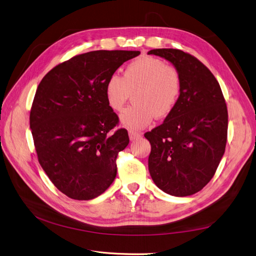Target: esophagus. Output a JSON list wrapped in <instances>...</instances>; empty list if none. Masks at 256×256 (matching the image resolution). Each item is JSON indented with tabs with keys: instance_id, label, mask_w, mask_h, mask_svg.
Instances as JSON below:
<instances>
[{
	"instance_id": "34e87169",
	"label": "esophagus",
	"mask_w": 256,
	"mask_h": 256,
	"mask_svg": "<svg viewBox=\"0 0 256 256\" xmlns=\"http://www.w3.org/2000/svg\"><path fill=\"white\" fill-rule=\"evenodd\" d=\"M128 136H130V139L132 141V140H136V139L140 138L141 134H140V132H134V130H130Z\"/></svg>"
}]
</instances>
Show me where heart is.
<instances>
[{
  "instance_id": "heart-1",
  "label": "heart",
  "mask_w": 256,
  "mask_h": 256,
  "mask_svg": "<svg viewBox=\"0 0 256 256\" xmlns=\"http://www.w3.org/2000/svg\"><path fill=\"white\" fill-rule=\"evenodd\" d=\"M182 77L174 66L152 56H142L128 64L124 76L110 74L106 84V100L116 112L124 108L132 94L134 104L121 115V124L141 130L156 118L168 117L179 102Z\"/></svg>"
}]
</instances>
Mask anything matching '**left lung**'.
I'll return each instance as SVG.
<instances>
[{"label": "left lung", "instance_id": "1", "mask_svg": "<svg viewBox=\"0 0 256 256\" xmlns=\"http://www.w3.org/2000/svg\"><path fill=\"white\" fill-rule=\"evenodd\" d=\"M148 54L168 60L182 77L174 110L161 126L144 134L152 146L148 170L164 192L192 196L212 179L225 152V98L214 74L192 54L179 49H154Z\"/></svg>", "mask_w": 256, "mask_h": 256}]
</instances>
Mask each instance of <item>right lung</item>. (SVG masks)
Instances as JSON below:
<instances>
[{
	"instance_id": "right-lung-1",
	"label": "right lung",
	"mask_w": 256,
	"mask_h": 256,
	"mask_svg": "<svg viewBox=\"0 0 256 256\" xmlns=\"http://www.w3.org/2000/svg\"><path fill=\"white\" fill-rule=\"evenodd\" d=\"M140 51L98 50L66 60L42 82L30 110L38 159L51 182L80 201L104 194L117 174L116 159L130 142L110 106V74Z\"/></svg>"
}]
</instances>
